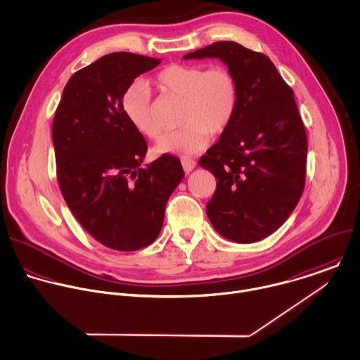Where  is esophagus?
Returning <instances> with one entry per match:
<instances>
[{"label": "esophagus", "mask_w": 360, "mask_h": 360, "mask_svg": "<svg viewBox=\"0 0 360 360\" xmlns=\"http://www.w3.org/2000/svg\"><path fill=\"white\" fill-rule=\"evenodd\" d=\"M181 165H183V169H184V172H186V173L193 172V170H194V167L197 166L195 160H193V159H181Z\"/></svg>", "instance_id": "esophagus-1"}]
</instances>
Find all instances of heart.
Masks as SVG:
<instances>
[{
    "label": "heart",
    "mask_w": 360,
    "mask_h": 360,
    "mask_svg": "<svg viewBox=\"0 0 360 360\" xmlns=\"http://www.w3.org/2000/svg\"><path fill=\"white\" fill-rule=\"evenodd\" d=\"M155 83L165 93L183 98L181 124L186 125L158 141V155L194 156L210 145L211 134L226 131L235 117L238 87L232 73L222 66L169 65L156 73ZM121 105L139 134L150 139L159 136L160 127L153 117L152 91L146 83L134 82L124 91Z\"/></svg>",
    "instance_id": "b5f03b06"
}]
</instances>
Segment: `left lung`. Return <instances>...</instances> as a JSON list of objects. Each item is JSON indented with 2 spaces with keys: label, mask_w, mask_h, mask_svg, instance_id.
I'll list each match as a JSON object with an SVG mask.
<instances>
[{
  "label": "left lung",
  "mask_w": 360,
  "mask_h": 360,
  "mask_svg": "<svg viewBox=\"0 0 360 360\" xmlns=\"http://www.w3.org/2000/svg\"><path fill=\"white\" fill-rule=\"evenodd\" d=\"M205 58L226 65L238 87L231 125L198 162L218 180L205 210L221 236L252 243L277 231L300 201L305 129L292 90L266 55L222 41L183 59Z\"/></svg>",
  "instance_id": "1"
}]
</instances>
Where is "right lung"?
I'll use <instances>...</instances> for the list:
<instances>
[{
    "mask_svg": "<svg viewBox=\"0 0 360 360\" xmlns=\"http://www.w3.org/2000/svg\"><path fill=\"white\" fill-rule=\"evenodd\" d=\"M159 63L129 52L100 58L70 77L53 120L63 198L80 225L115 250H138L158 238L167 200L184 177L170 155L141 166L148 145L121 105L134 80Z\"/></svg>",
    "mask_w": 360,
    "mask_h": 360,
    "instance_id": "right-lung-1",
    "label": "right lung"
}]
</instances>
